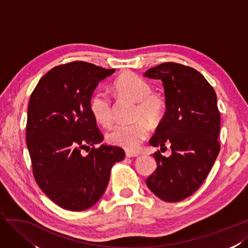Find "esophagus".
<instances>
[{
  "instance_id": "esophagus-1",
  "label": "esophagus",
  "mask_w": 248,
  "mask_h": 248,
  "mask_svg": "<svg viewBox=\"0 0 248 248\" xmlns=\"http://www.w3.org/2000/svg\"><path fill=\"white\" fill-rule=\"evenodd\" d=\"M125 155L128 158H133V157H137V155H139L137 153H133V152H130V151H126L125 152Z\"/></svg>"
}]
</instances>
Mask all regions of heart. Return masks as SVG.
Masks as SVG:
<instances>
[{
	"instance_id": "obj_1",
	"label": "heart",
	"mask_w": 248,
	"mask_h": 248,
	"mask_svg": "<svg viewBox=\"0 0 248 248\" xmlns=\"http://www.w3.org/2000/svg\"><path fill=\"white\" fill-rule=\"evenodd\" d=\"M113 87L120 96L137 102L134 117L138 120L134 124L115 125L108 132L107 140L126 151H136L150 134V125L146 120L153 125L158 124L166 113V102L161 94L153 93L150 83L134 73L120 75ZM89 109L98 124L104 126L112 124L113 104L104 91H96L91 96Z\"/></svg>"
}]
</instances>
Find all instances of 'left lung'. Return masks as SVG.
<instances>
[{"mask_svg": "<svg viewBox=\"0 0 248 248\" xmlns=\"http://www.w3.org/2000/svg\"><path fill=\"white\" fill-rule=\"evenodd\" d=\"M144 76L162 81L167 105L150 143L171 148L169 157L154 154L158 166L146 185L162 201L180 202L202 186L220 151L216 93L201 73L179 63H162Z\"/></svg>", "mask_w": 248, "mask_h": 248, "instance_id": "obj_1", "label": "left lung"}]
</instances>
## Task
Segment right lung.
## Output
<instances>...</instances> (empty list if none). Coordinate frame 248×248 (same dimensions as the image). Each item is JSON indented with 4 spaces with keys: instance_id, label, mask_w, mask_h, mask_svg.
<instances>
[{
    "instance_id": "right-lung-1",
    "label": "right lung",
    "mask_w": 248,
    "mask_h": 248,
    "mask_svg": "<svg viewBox=\"0 0 248 248\" xmlns=\"http://www.w3.org/2000/svg\"><path fill=\"white\" fill-rule=\"evenodd\" d=\"M114 72L83 61L55 66L30 96L26 141L33 175L48 199L65 210L95 204L112 166L124 158L122 147H95L104 136L89 109L98 83Z\"/></svg>"
}]
</instances>
